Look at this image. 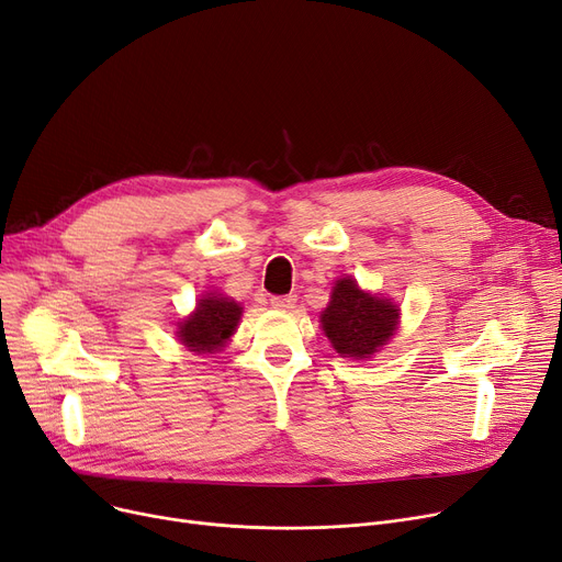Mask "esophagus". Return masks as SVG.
Masks as SVG:
<instances>
[{
  "label": "esophagus",
  "instance_id": "34e87169",
  "mask_svg": "<svg viewBox=\"0 0 562 562\" xmlns=\"http://www.w3.org/2000/svg\"><path fill=\"white\" fill-rule=\"evenodd\" d=\"M271 305L276 307V310H291L296 305V296H273L271 299Z\"/></svg>",
  "mask_w": 562,
  "mask_h": 562
}]
</instances>
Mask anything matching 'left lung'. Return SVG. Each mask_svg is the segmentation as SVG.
I'll return each instance as SVG.
<instances>
[{"label": "left lung", "mask_w": 562, "mask_h": 562, "mask_svg": "<svg viewBox=\"0 0 562 562\" xmlns=\"http://www.w3.org/2000/svg\"><path fill=\"white\" fill-rule=\"evenodd\" d=\"M400 310L385 299L364 294L356 280H337L333 301L322 314L324 333L337 353L370 358L393 337Z\"/></svg>", "instance_id": "1"}]
</instances>
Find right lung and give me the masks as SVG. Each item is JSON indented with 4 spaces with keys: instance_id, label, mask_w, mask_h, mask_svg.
Segmentation results:
<instances>
[{
    "instance_id": "obj_1",
    "label": "right lung",
    "mask_w": 562,
    "mask_h": 562,
    "mask_svg": "<svg viewBox=\"0 0 562 562\" xmlns=\"http://www.w3.org/2000/svg\"><path fill=\"white\" fill-rule=\"evenodd\" d=\"M240 319V305L209 294L198 303L186 322L179 324V339L194 353H215L236 330Z\"/></svg>"
}]
</instances>
